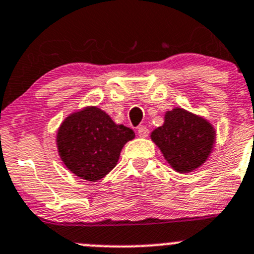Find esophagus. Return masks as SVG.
<instances>
[{
	"label": "esophagus",
	"mask_w": 254,
	"mask_h": 254,
	"mask_svg": "<svg viewBox=\"0 0 254 254\" xmlns=\"http://www.w3.org/2000/svg\"><path fill=\"white\" fill-rule=\"evenodd\" d=\"M138 134L140 135V136H143V138H146L149 135V129L146 127H143V125H141V127H138Z\"/></svg>",
	"instance_id": "esophagus-1"
}]
</instances>
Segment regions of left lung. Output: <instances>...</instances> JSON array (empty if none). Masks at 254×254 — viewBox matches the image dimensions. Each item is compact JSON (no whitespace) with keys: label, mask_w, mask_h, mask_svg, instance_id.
<instances>
[{"label":"left lung","mask_w":254,"mask_h":254,"mask_svg":"<svg viewBox=\"0 0 254 254\" xmlns=\"http://www.w3.org/2000/svg\"><path fill=\"white\" fill-rule=\"evenodd\" d=\"M214 136V129L207 120L184 109L168 111L163 127L151 132V140L179 173L191 172L207 160Z\"/></svg>","instance_id":"obj_1"}]
</instances>
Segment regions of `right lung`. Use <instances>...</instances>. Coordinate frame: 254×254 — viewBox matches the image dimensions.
I'll return each mask as SVG.
<instances>
[{
    "mask_svg": "<svg viewBox=\"0 0 254 254\" xmlns=\"http://www.w3.org/2000/svg\"><path fill=\"white\" fill-rule=\"evenodd\" d=\"M130 127L116 125L98 108L67 116L58 132V149L64 164L81 179L99 181L119 160L125 143L134 139Z\"/></svg>",
    "mask_w": 254,
    "mask_h": 254,
    "instance_id": "right-lung-1",
    "label": "right lung"
}]
</instances>
